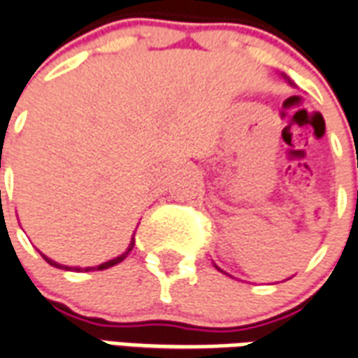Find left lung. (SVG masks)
Returning <instances> with one entry per match:
<instances>
[{"mask_svg": "<svg viewBox=\"0 0 358 358\" xmlns=\"http://www.w3.org/2000/svg\"><path fill=\"white\" fill-rule=\"evenodd\" d=\"M284 78H286V76H284ZM215 267H217V265H215ZM219 268V267H217ZM219 271H221V268H219ZM221 273H225V271H221Z\"/></svg>", "mask_w": 358, "mask_h": 358, "instance_id": "left-lung-1", "label": "left lung"}]
</instances>
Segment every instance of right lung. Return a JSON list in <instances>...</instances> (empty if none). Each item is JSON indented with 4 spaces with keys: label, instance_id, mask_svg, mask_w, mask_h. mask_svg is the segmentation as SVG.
<instances>
[{
    "label": "right lung",
    "instance_id": "add662e5",
    "mask_svg": "<svg viewBox=\"0 0 358 358\" xmlns=\"http://www.w3.org/2000/svg\"><path fill=\"white\" fill-rule=\"evenodd\" d=\"M133 246H135V233H133L131 242H129V246H127V250H125L124 254L118 255V257H114V259H110V262L101 263V265H96V267H85V268H82V267H69V265H61V263H57V262H53V259H49L47 255H43V254H41V255H43V259H45V262L49 263V265H53V267H57V268H64V271H72V268H74V271H78V273H80V271H85V273H87V271H104V268H110V267H114V265H118V263H122L125 259V257H127V254L131 252Z\"/></svg>",
    "mask_w": 358,
    "mask_h": 358
}]
</instances>
